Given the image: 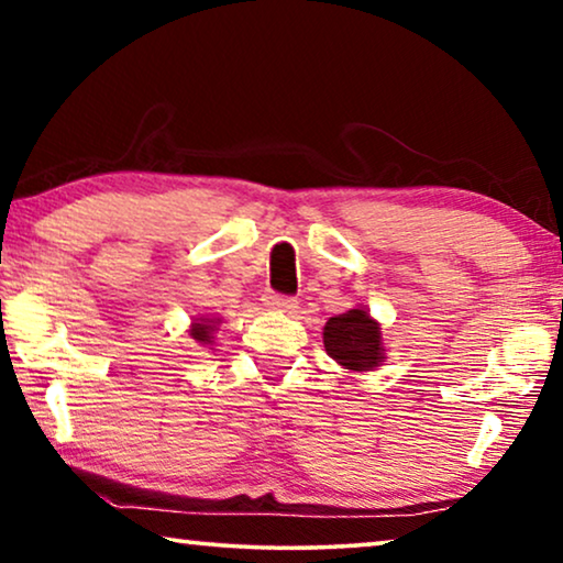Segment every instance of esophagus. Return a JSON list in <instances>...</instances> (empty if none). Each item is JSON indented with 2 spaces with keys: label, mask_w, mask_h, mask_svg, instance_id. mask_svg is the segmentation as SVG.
Returning a JSON list of instances; mask_svg holds the SVG:
<instances>
[{
  "label": "esophagus",
  "mask_w": 563,
  "mask_h": 563,
  "mask_svg": "<svg viewBox=\"0 0 563 563\" xmlns=\"http://www.w3.org/2000/svg\"><path fill=\"white\" fill-rule=\"evenodd\" d=\"M265 303L275 308V311H283V313H296L298 311V300L290 298V296H280V292H267Z\"/></svg>",
  "instance_id": "1"
}]
</instances>
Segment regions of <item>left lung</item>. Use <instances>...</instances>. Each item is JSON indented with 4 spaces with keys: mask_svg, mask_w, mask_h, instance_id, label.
<instances>
[{
    "mask_svg": "<svg viewBox=\"0 0 563 563\" xmlns=\"http://www.w3.org/2000/svg\"><path fill=\"white\" fill-rule=\"evenodd\" d=\"M323 346L331 360L352 372L375 369L385 362L379 323L364 308L331 316L323 327Z\"/></svg>",
    "mask_w": 563,
    "mask_h": 563,
    "instance_id": "8db88e82",
    "label": "left lung"
}]
</instances>
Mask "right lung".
<instances>
[{"label":"right lung","mask_w":563,"mask_h":563,"mask_svg":"<svg viewBox=\"0 0 563 563\" xmlns=\"http://www.w3.org/2000/svg\"><path fill=\"white\" fill-rule=\"evenodd\" d=\"M219 327V319H206V316H201V319H196L191 323V329H188V334H191L194 342L199 344H213V331H217Z\"/></svg>","instance_id":"1"}]
</instances>
